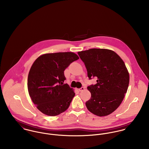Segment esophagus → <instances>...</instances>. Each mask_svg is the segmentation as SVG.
Returning <instances> with one entry per match:
<instances>
[{"instance_id":"1","label":"esophagus","mask_w":149,"mask_h":149,"mask_svg":"<svg viewBox=\"0 0 149 149\" xmlns=\"http://www.w3.org/2000/svg\"><path fill=\"white\" fill-rule=\"evenodd\" d=\"M84 89H85V88H84V87H83V86H82V87H81L80 88H79V91L80 92H81V91H84Z\"/></svg>"}]
</instances>
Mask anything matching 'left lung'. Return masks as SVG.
<instances>
[{
	"label": "left lung",
	"instance_id": "obj_1",
	"mask_svg": "<svg viewBox=\"0 0 149 149\" xmlns=\"http://www.w3.org/2000/svg\"><path fill=\"white\" fill-rule=\"evenodd\" d=\"M85 64L89 80L97 78V83L88 89L91 97L85 103L87 109L99 116H107L120 106L129 84V74L122 58L113 51L90 49L78 52Z\"/></svg>",
	"mask_w": 149,
	"mask_h": 149
}]
</instances>
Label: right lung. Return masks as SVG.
Listing matches in <instances>:
<instances>
[{"instance_id": "add662e5", "label": "right lung", "mask_w": 149, "mask_h": 149, "mask_svg": "<svg viewBox=\"0 0 149 149\" xmlns=\"http://www.w3.org/2000/svg\"><path fill=\"white\" fill-rule=\"evenodd\" d=\"M79 58L72 52L47 53L32 65L28 75V91L33 102L43 113L56 116L70 106L75 93L64 84V70Z\"/></svg>"}]
</instances>
